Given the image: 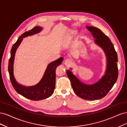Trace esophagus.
<instances>
[{
  "label": "esophagus",
  "mask_w": 127,
  "mask_h": 127,
  "mask_svg": "<svg viewBox=\"0 0 127 127\" xmlns=\"http://www.w3.org/2000/svg\"><path fill=\"white\" fill-rule=\"evenodd\" d=\"M64 64L66 65V66L67 67H69L72 64V61L71 59H66V60L64 61Z\"/></svg>",
  "instance_id": "34e87169"
}]
</instances>
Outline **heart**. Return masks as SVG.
Returning a JSON list of instances; mask_svg holds the SVG:
<instances>
[{"label": "heart", "instance_id": "b5f03b06", "mask_svg": "<svg viewBox=\"0 0 127 127\" xmlns=\"http://www.w3.org/2000/svg\"><path fill=\"white\" fill-rule=\"evenodd\" d=\"M77 31L76 30H70L68 33L67 35V40L70 41L72 40L75 37V36L77 34Z\"/></svg>", "mask_w": 127, "mask_h": 127}]
</instances>
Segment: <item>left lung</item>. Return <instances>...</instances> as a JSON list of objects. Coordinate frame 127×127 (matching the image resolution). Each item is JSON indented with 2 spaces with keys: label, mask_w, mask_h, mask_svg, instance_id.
Wrapping results in <instances>:
<instances>
[{
  "label": "left lung",
  "mask_w": 127,
  "mask_h": 127,
  "mask_svg": "<svg viewBox=\"0 0 127 127\" xmlns=\"http://www.w3.org/2000/svg\"><path fill=\"white\" fill-rule=\"evenodd\" d=\"M86 28L93 35L95 43L103 50L106 55L105 74L98 82L91 85L80 82L69 70H67V74L71 82L72 89L78 96L87 100H95L106 96L117 82L118 77V56L113 44L102 31L93 26H87Z\"/></svg>",
  "instance_id": "1"
}]
</instances>
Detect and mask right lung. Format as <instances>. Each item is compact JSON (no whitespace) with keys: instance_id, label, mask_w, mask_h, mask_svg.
I'll return each instance as SVG.
<instances>
[{"instance_id":"add662e5","label":"right lung","mask_w":127,"mask_h":127,"mask_svg":"<svg viewBox=\"0 0 127 127\" xmlns=\"http://www.w3.org/2000/svg\"><path fill=\"white\" fill-rule=\"evenodd\" d=\"M42 28L40 26H36L32 30L24 33L19 37L17 41L15 43L10 51V58L8 63V72L11 84L18 94L23 96L33 101H39L47 98L52 95L55 88L56 83V69L60 65L63 58L61 57L58 59L49 64L46 69L43 77L40 82L36 85L32 86H24L18 83L14 76L13 65L15 55L17 49L20 45L23 37L31 36L39 33Z\"/></svg>"}]
</instances>
